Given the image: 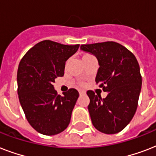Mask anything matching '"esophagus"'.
<instances>
[{
  "label": "esophagus",
  "mask_w": 156,
  "mask_h": 156,
  "mask_svg": "<svg viewBox=\"0 0 156 156\" xmlns=\"http://www.w3.org/2000/svg\"><path fill=\"white\" fill-rule=\"evenodd\" d=\"M85 94H86V92H85V91H83V90H80V91H79V95H85Z\"/></svg>",
  "instance_id": "obj_1"
}]
</instances>
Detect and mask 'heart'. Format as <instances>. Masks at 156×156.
<instances>
[{
	"label": "heart",
	"mask_w": 156,
	"mask_h": 156,
	"mask_svg": "<svg viewBox=\"0 0 156 156\" xmlns=\"http://www.w3.org/2000/svg\"><path fill=\"white\" fill-rule=\"evenodd\" d=\"M89 56H91L90 55H88V54H86L84 56H83V58H86V57H89Z\"/></svg>",
	"instance_id": "heart-1"
}]
</instances>
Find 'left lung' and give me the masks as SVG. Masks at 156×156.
I'll return each mask as SVG.
<instances>
[{"label":"left lung","mask_w":156,"mask_h":156,"mask_svg":"<svg viewBox=\"0 0 156 156\" xmlns=\"http://www.w3.org/2000/svg\"><path fill=\"white\" fill-rule=\"evenodd\" d=\"M83 52L94 55L100 68L95 82L108 95L102 99L88 90V111L95 128L107 134L119 133L135 114L142 88V76L137 59L118 43L83 44Z\"/></svg>","instance_id":"1"}]
</instances>
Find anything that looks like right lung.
<instances>
[{
	"label": "right lung",
	"instance_id": "add662e5",
	"mask_svg": "<svg viewBox=\"0 0 156 156\" xmlns=\"http://www.w3.org/2000/svg\"><path fill=\"white\" fill-rule=\"evenodd\" d=\"M79 44L65 45L44 40L32 47L21 60L18 69L19 102L30 125L39 133L55 135L70 122L79 94L69 89L57 95L53 83L64 75L66 62Z\"/></svg>",
	"mask_w": 156,
	"mask_h": 156
}]
</instances>
